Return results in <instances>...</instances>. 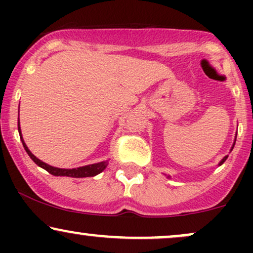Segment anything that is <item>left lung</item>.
I'll use <instances>...</instances> for the list:
<instances>
[{"mask_svg": "<svg viewBox=\"0 0 253 253\" xmlns=\"http://www.w3.org/2000/svg\"><path fill=\"white\" fill-rule=\"evenodd\" d=\"M234 144H236V143H234ZM232 150H233V147H232ZM227 157H228V156L223 157V159H222V161H221V162H220V163H219V165H221V164H223V162H225V161H226V159H227Z\"/></svg>", "mask_w": 253, "mask_h": 253, "instance_id": "1", "label": "left lung"}]
</instances>
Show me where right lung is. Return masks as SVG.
<instances>
[{
  "label": "right lung",
  "mask_w": 253,
  "mask_h": 253,
  "mask_svg": "<svg viewBox=\"0 0 253 253\" xmlns=\"http://www.w3.org/2000/svg\"><path fill=\"white\" fill-rule=\"evenodd\" d=\"M17 128H19V133L21 134L20 124L17 125ZM20 138H21L22 145H24L26 152H27L28 156L31 157L32 161H33L37 165H39L40 168L45 169L46 171H47V172H50L51 175H53V176H68V177H75V178H81V177H92V176L98 175L100 172H102V171L107 168V165H108V161H106V162H101V163H96V164L86 165V167L77 168V169H59V168L51 167V165L43 163V162L40 161V159H38L37 157L34 156L30 150H28V147L26 146V144H25L24 139H22V136H20Z\"/></svg>",
  "instance_id": "obj_1"
}]
</instances>
